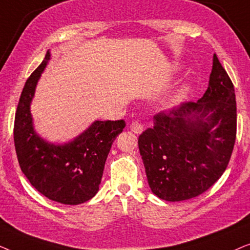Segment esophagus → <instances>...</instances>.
<instances>
[{"instance_id": "esophagus-1", "label": "esophagus", "mask_w": 250, "mask_h": 250, "mask_svg": "<svg viewBox=\"0 0 250 250\" xmlns=\"http://www.w3.org/2000/svg\"><path fill=\"white\" fill-rule=\"evenodd\" d=\"M129 129L132 132H134L135 134H141L143 132V126L141 125V123L139 122H132V124L129 125Z\"/></svg>"}]
</instances>
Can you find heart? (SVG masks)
<instances>
[{
  "instance_id": "heart-1",
  "label": "heart",
  "mask_w": 250,
  "mask_h": 250,
  "mask_svg": "<svg viewBox=\"0 0 250 250\" xmlns=\"http://www.w3.org/2000/svg\"><path fill=\"white\" fill-rule=\"evenodd\" d=\"M175 69L176 70L181 69L180 64H176ZM192 86H193L192 83L189 81L183 82L182 84H180L179 86L175 88V91L169 95V98L167 99L165 104H164L165 109H167V110H172V109L179 107L180 104H182L183 102L189 98L191 92H192Z\"/></svg>"
}]
</instances>
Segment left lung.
I'll list each match as a JSON object with an SVG mask.
<instances>
[{"instance_id":"1","label":"left lung","mask_w":250,"mask_h":250,"mask_svg":"<svg viewBox=\"0 0 250 250\" xmlns=\"http://www.w3.org/2000/svg\"><path fill=\"white\" fill-rule=\"evenodd\" d=\"M237 134L233 84L216 54L208 88L155 116L152 128L139 136V150L152 193L166 201L194 198L209 189L230 162Z\"/></svg>"}]
</instances>
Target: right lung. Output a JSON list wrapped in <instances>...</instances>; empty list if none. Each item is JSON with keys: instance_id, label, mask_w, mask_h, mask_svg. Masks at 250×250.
Instances as JSON below:
<instances>
[{"instance_id": "1", "label": "right lung", "mask_w": 250, "mask_h": 250, "mask_svg": "<svg viewBox=\"0 0 250 250\" xmlns=\"http://www.w3.org/2000/svg\"><path fill=\"white\" fill-rule=\"evenodd\" d=\"M50 59L47 51L20 95L13 128L17 158L30 184L43 196L64 205L83 204L98 193L108 153L125 122L95 121L63 145L41 138L34 129L30 104Z\"/></svg>"}]
</instances>
